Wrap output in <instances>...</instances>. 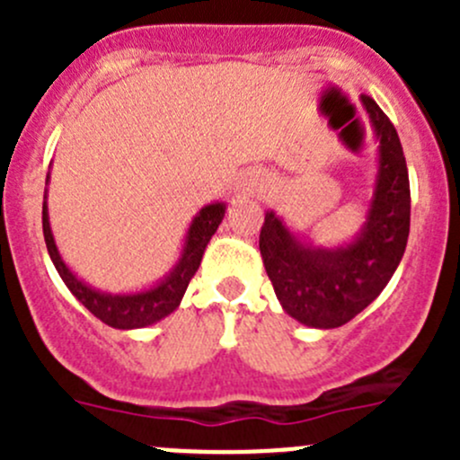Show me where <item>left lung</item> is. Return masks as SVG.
<instances>
[{
    "label": "left lung",
    "mask_w": 460,
    "mask_h": 460,
    "mask_svg": "<svg viewBox=\"0 0 460 460\" xmlns=\"http://www.w3.org/2000/svg\"><path fill=\"white\" fill-rule=\"evenodd\" d=\"M378 137V175L367 222L341 249L303 247L271 211L260 229V253L282 309L303 324L333 329L358 316L396 271L410 235V175L401 140L378 104L363 95Z\"/></svg>",
    "instance_id": "obj_1"
}]
</instances>
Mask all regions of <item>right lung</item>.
<instances>
[{"mask_svg": "<svg viewBox=\"0 0 460 460\" xmlns=\"http://www.w3.org/2000/svg\"><path fill=\"white\" fill-rule=\"evenodd\" d=\"M225 217V204H208L204 207L196 217H193L191 226H189L187 243H184L182 258H180L178 267L173 269L166 280H162L160 285L153 287V289L142 291V294H131V296H111V294H100V291L91 289L82 280H77L71 273V269L64 264V260L59 258L58 247H55L53 234H50L49 225V208L41 207V226H44V240L46 249H49V256L53 260L55 269L62 276L64 285L71 289V294L80 300L82 305L93 314L95 318H100L102 323H106L109 327L115 329H137L146 327V324L157 323L164 316H169L171 312H175L182 300L184 291H187L189 282L196 276L198 267L202 262V253L207 249L208 240L216 234L217 225Z\"/></svg>", "mask_w": 460, "mask_h": 460, "instance_id": "1", "label": "right lung"}]
</instances>
